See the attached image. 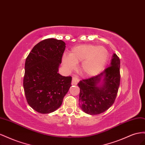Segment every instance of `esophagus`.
Masks as SVG:
<instances>
[{"mask_svg": "<svg viewBox=\"0 0 145 145\" xmlns=\"http://www.w3.org/2000/svg\"><path fill=\"white\" fill-rule=\"evenodd\" d=\"M78 82H79V79L77 77H75V76H73L72 78V84H75V85H76Z\"/></svg>", "mask_w": 145, "mask_h": 145, "instance_id": "esophagus-1", "label": "esophagus"}]
</instances>
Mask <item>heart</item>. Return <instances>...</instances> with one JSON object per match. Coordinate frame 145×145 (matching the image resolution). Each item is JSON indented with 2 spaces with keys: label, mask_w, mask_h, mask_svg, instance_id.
Segmentation results:
<instances>
[{
  "label": "heart",
  "mask_w": 145,
  "mask_h": 145,
  "mask_svg": "<svg viewBox=\"0 0 145 145\" xmlns=\"http://www.w3.org/2000/svg\"><path fill=\"white\" fill-rule=\"evenodd\" d=\"M109 56V52L105 47L81 44L73 47L69 55H64L62 63L68 70H72L76 68L77 63L81 62V74L91 77L98 75L104 69Z\"/></svg>",
  "instance_id": "heart-1"
}]
</instances>
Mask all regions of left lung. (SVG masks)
Returning a JSON list of instances; mask_svg holds the SVG:
<instances>
[{"mask_svg": "<svg viewBox=\"0 0 145 145\" xmlns=\"http://www.w3.org/2000/svg\"><path fill=\"white\" fill-rule=\"evenodd\" d=\"M120 61L114 53L109 67L98 75L82 80L78 84L80 89L79 106L85 113L98 115L114 104L120 82Z\"/></svg>", "mask_w": 145, "mask_h": 145, "instance_id": "left-lung-1", "label": "left lung"}]
</instances>
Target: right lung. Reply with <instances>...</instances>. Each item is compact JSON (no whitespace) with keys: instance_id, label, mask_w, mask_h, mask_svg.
<instances>
[{"instance_id":"obj_1","label":"right lung","mask_w":145,"mask_h":145,"mask_svg":"<svg viewBox=\"0 0 145 145\" xmlns=\"http://www.w3.org/2000/svg\"><path fill=\"white\" fill-rule=\"evenodd\" d=\"M65 44L53 38L37 44L25 63L24 92L28 104L40 114L57 109L71 86L72 77L58 73Z\"/></svg>"}]
</instances>
